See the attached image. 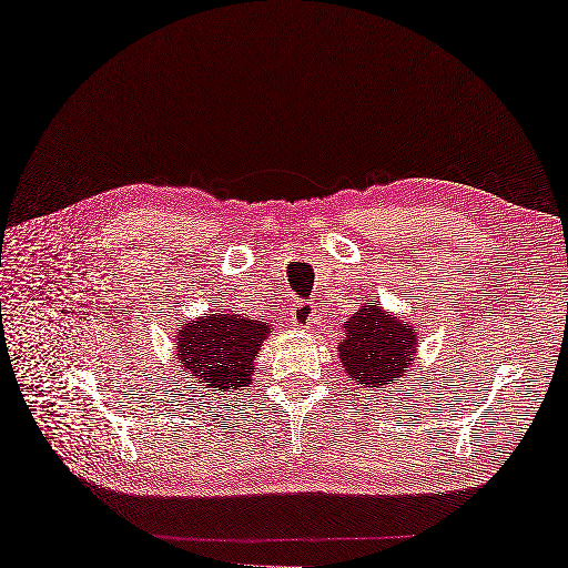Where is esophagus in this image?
Wrapping results in <instances>:
<instances>
[{
  "mask_svg": "<svg viewBox=\"0 0 568 568\" xmlns=\"http://www.w3.org/2000/svg\"><path fill=\"white\" fill-rule=\"evenodd\" d=\"M292 317L296 327H311V323L315 321V306H311L306 301H296L292 308Z\"/></svg>",
  "mask_w": 568,
  "mask_h": 568,
  "instance_id": "esophagus-1",
  "label": "esophagus"
}]
</instances>
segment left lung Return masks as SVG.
I'll return each instance as SVG.
<instances>
[{"label": "left lung", "mask_w": 568, "mask_h": 568, "mask_svg": "<svg viewBox=\"0 0 568 568\" xmlns=\"http://www.w3.org/2000/svg\"><path fill=\"white\" fill-rule=\"evenodd\" d=\"M419 337L412 323L383 311L381 303H364L344 323V339L337 344L342 371L362 385L381 388L399 381L417 362Z\"/></svg>", "instance_id": "1"}]
</instances>
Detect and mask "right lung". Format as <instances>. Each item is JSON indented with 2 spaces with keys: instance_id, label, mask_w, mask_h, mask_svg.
I'll use <instances>...</instances> for the list:
<instances>
[{
  "instance_id": "add662e5",
  "label": "right lung",
  "mask_w": 568,
  "mask_h": 568,
  "mask_svg": "<svg viewBox=\"0 0 568 568\" xmlns=\"http://www.w3.org/2000/svg\"><path fill=\"white\" fill-rule=\"evenodd\" d=\"M270 332L265 317L253 321L236 311H212L180 325L175 358L206 388L233 393L253 383L255 358Z\"/></svg>"
}]
</instances>
